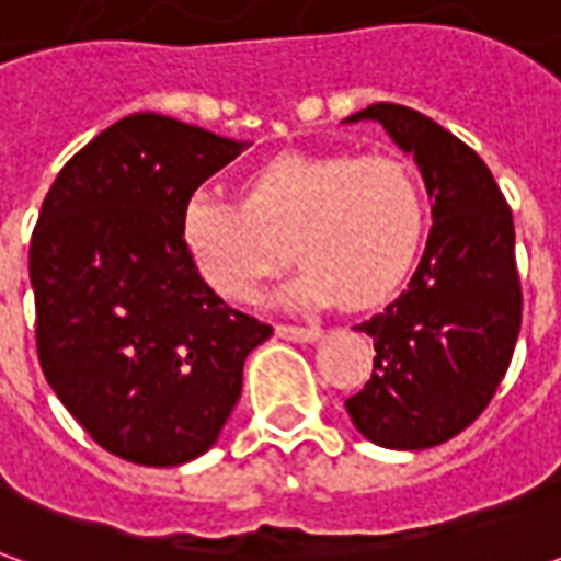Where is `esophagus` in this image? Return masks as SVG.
Listing matches in <instances>:
<instances>
[{
  "label": "esophagus",
  "mask_w": 561,
  "mask_h": 561,
  "mask_svg": "<svg viewBox=\"0 0 561 561\" xmlns=\"http://www.w3.org/2000/svg\"><path fill=\"white\" fill-rule=\"evenodd\" d=\"M276 336L288 342H312L321 336L318 328H300V324H276Z\"/></svg>",
  "instance_id": "34e87169"
}]
</instances>
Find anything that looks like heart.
Here are the masks:
<instances>
[{
  "label": "heart",
  "mask_w": 561,
  "mask_h": 561,
  "mask_svg": "<svg viewBox=\"0 0 561 561\" xmlns=\"http://www.w3.org/2000/svg\"><path fill=\"white\" fill-rule=\"evenodd\" d=\"M423 192L397 156H276L245 180L243 204L197 188L180 233L192 264L228 300H252L261 282L291 264L300 306L381 304L405 279L423 237Z\"/></svg>",
  "instance_id": "heart-1"
}]
</instances>
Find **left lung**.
Here are the masks:
<instances>
[{"label":"left lung","instance_id":"obj_1","mask_svg":"<svg viewBox=\"0 0 561 561\" xmlns=\"http://www.w3.org/2000/svg\"><path fill=\"white\" fill-rule=\"evenodd\" d=\"M376 119L412 152L433 197V228L409 288L357 330L373 336V378L345 400L381 447L423 450L459 435L490 405L523 321L514 216L483 159L447 128L378 102Z\"/></svg>","mask_w":561,"mask_h":561}]
</instances>
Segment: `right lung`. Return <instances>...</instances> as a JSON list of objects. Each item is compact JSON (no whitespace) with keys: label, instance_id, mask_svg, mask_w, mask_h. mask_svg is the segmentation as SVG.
<instances>
[{"label":"right lung","instance_id":"1","mask_svg":"<svg viewBox=\"0 0 561 561\" xmlns=\"http://www.w3.org/2000/svg\"><path fill=\"white\" fill-rule=\"evenodd\" d=\"M243 144L131 114L75 152L32 231L35 345L92 442L138 466L216 445L273 328L221 300L185 252V197Z\"/></svg>","mask_w":561,"mask_h":561}]
</instances>
